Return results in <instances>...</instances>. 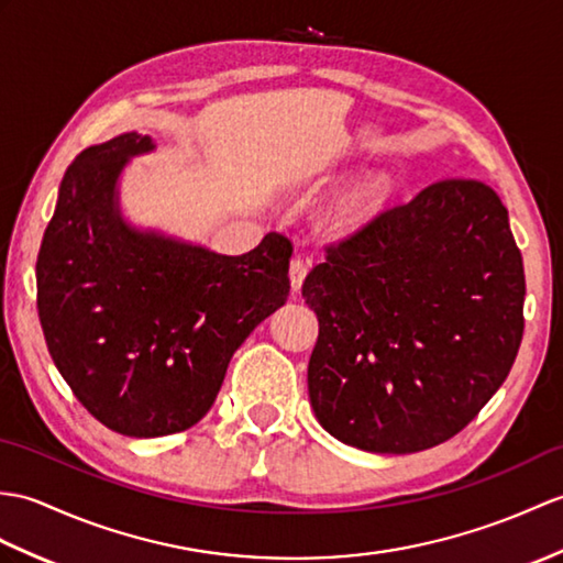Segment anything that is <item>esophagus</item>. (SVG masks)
Wrapping results in <instances>:
<instances>
[{"mask_svg":"<svg viewBox=\"0 0 563 563\" xmlns=\"http://www.w3.org/2000/svg\"><path fill=\"white\" fill-rule=\"evenodd\" d=\"M305 278H307V264L299 256H295L292 261H290V283H292V290H299V287H302V283H305Z\"/></svg>","mask_w":563,"mask_h":563,"instance_id":"obj_1","label":"esophagus"}]
</instances>
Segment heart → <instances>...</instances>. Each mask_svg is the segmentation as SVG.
Instances as JSON below:
<instances>
[{"instance_id": "b5f03b06", "label": "heart", "mask_w": 563, "mask_h": 563, "mask_svg": "<svg viewBox=\"0 0 563 563\" xmlns=\"http://www.w3.org/2000/svg\"><path fill=\"white\" fill-rule=\"evenodd\" d=\"M390 194L386 177H369L345 189L325 211V228L335 234H347L357 230Z\"/></svg>"}]
</instances>
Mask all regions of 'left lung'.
I'll return each mask as SVG.
<instances>
[{
	"mask_svg": "<svg viewBox=\"0 0 563 563\" xmlns=\"http://www.w3.org/2000/svg\"><path fill=\"white\" fill-rule=\"evenodd\" d=\"M302 297L319 317V424L362 451L415 453L459 434L506 382L526 273L496 191L443 179L331 246Z\"/></svg>",
	"mask_w": 563,
	"mask_h": 563,
	"instance_id": "left-lung-1",
	"label": "left lung"
}]
</instances>
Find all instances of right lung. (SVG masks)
<instances>
[{"label": "right lung", "mask_w": 563, "mask_h": 563, "mask_svg": "<svg viewBox=\"0 0 563 563\" xmlns=\"http://www.w3.org/2000/svg\"><path fill=\"white\" fill-rule=\"evenodd\" d=\"M153 151L151 136L126 132L78 153L35 264L64 382L96 420L136 439L199 422L234 350L290 295L292 244L278 232L228 256L124 216L122 173Z\"/></svg>", "instance_id": "1"}]
</instances>
